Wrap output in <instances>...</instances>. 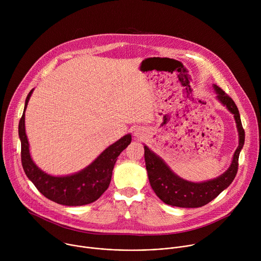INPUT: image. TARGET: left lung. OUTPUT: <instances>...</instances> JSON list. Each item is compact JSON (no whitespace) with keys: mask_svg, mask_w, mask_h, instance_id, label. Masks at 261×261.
I'll return each instance as SVG.
<instances>
[{"mask_svg":"<svg viewBox=\"0 0 261 261\" xmlns=\"http://www.w3.org/2000/svg\"><path fill=\"white\" fill-rule=\"evenodd\" d=\"M218 99L224 104L237 122L240 143L234 152L230 167L219 177L204 182H191L175 175L169 167L144 146V160L148 180L156 195L166 204L178 207H199L215 199L234 179L239 169V156L245 142V130L234 101L218 86H214Z\"/></svg>","mask_w":261,"mask_h":261,"instance_id":"obj_1","label":"left lung"}]
</instances>
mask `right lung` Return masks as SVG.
I'll list each match as a JSON object with an SVG mask.
<instances>
[{
  "instance_id": "add662e5",
  "label": "right lung",
  "mask_w": 261,
  "mask_h": 261,
  "mask_svg": "<svg viewBox=\"0 0 261 261\" xmlns=\"http://www.w3.org/2000/svg\"><path fill=\"white\" fill-rule=\"evenodd\" d=\"M32 92L33 90L25 99L24 110L18 125L21 142V164L27 176L41 194L59 204L75 206L94 202L108 188L116 161L131 142V135H125L108 146L90 166L79 173L67 176L46 174L35 165L30 156L24 130V111Z\"/></svg>"
}]
</instances>
